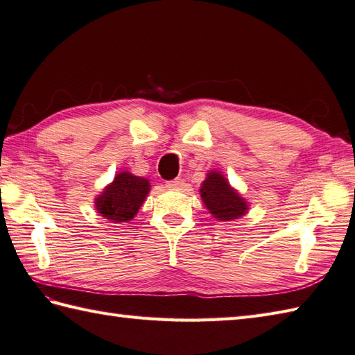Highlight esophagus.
I'll list each match as a JSON object with an SVG mask.
<instances>
[{"label":"esophagus","instance_id":"34e87169","mask_svg":"<svg viewBox=\"0 0 355 355\" xmlns=\"http://www.w3.org/2000/svg\"><path fill=\"white\" fill-rule=\"evenodd\" d=\"M186 186V183L183 182V180H172V182H168L166 183V187H169V189H183V187Z\"/></svg>","mask_w":355,"mask_h":355}]
</instances>
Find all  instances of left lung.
Here are the masks:
<instances>
[{
  "label": "left lung",
  "instance_id": "obj_1",
  "mask_svg": "<svg viewBox=\"0 0 355 355\" xmlns=\"http://www.w3.org/2000/svg\"><path fill=\"white\" fill-rule=\"evenodd\" d=\"M201 200L218 221H235L248 212V202L220 171H209L200 187Z\"/></svg>",
  "mask_w": 355,
  "mask_h": 355
}]
</instances>
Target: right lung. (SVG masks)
I'll use <instances>...</instances> for the list:
<instances>
[{
    "instance_id": "obj_1",
    "label": "right lung",
    "mask_w": 355,
    "mask_h": 355,
    "mask_svg": "<svg viewBox=\"0 0 355 355\" xmlns=\"http://www.w3.org/2000/svg\"><path fill=\"white\" fill-rule=\"evenodd\" d=\"M150 184L148 178L122 171L94 198L97 214L111 223L131 221L145 202Z\"/></svg>"
}]
</instances>
